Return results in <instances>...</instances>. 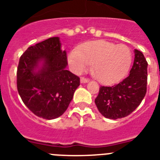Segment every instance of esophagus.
Returning <instances> with one entry per match:
<instances>
[{
    "mask_svg": "<svg viewBox=\"0 0 160 160\" xmlns=\"http://www.w3.org/2000/svg\"><path fill=\"white\" fill-rule=\"evenodd\" d=\"M80 81H81V83H87L89 82V79L88 78H85L82 77L81 78H80Z\"/></svg>",
    "mask_w": 160,
    "mask_h": 160,
    "instance_id": "1",
    "label": "esophagus"
}]
</instances>
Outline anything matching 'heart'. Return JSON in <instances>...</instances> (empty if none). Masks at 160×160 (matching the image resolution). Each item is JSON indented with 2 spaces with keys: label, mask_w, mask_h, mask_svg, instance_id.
Wrapping results in <instances>:
<instances>
[{
  "label": "heart",
  "mask_w": 160,
  "mask_h": 160,
  "mask_svg": "<svg viewBox=\"0 0 160 160\" xmlns=\"http://www.w3.org/2000/svg\"><path fill=\"white\" fill-rule=\"evenodd\" d=\"M68 61L76 73H83L92 65L94 77L101 83L116 82L127 73L132 62V52L126 45H116L107 40L87 42L73 49Z\"/></svg>",
  "instance_id": "b5f03b06"
}]
</instances>
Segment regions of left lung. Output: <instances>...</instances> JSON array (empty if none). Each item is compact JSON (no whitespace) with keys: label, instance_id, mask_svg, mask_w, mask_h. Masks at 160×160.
Masks as SVG:
<instances>
[{"label":"left lung","instance_id":"left-lung-1","mask_svg":"<svg viewBox=\"0 0 160 160\" xmlns=\"http://www.w3.org/2000/svg\"><path fill=\"white\" fill-rule=\"evenodd\" d=\"M147 62L142 52L134 49V61L129 74L112 87H101L95 103L108 119L127 117L138 107L147 92Z\"/></svg>","mask_w":160,"mask_h":160}]
</instances>
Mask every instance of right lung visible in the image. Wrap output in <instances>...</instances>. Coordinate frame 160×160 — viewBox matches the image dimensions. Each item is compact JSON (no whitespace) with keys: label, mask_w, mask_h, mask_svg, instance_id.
<instances>
[{"label":"right lung","mask_w":160,"mask_h":160,"mask_svg":"<svg viewBox=\"0 0 160 160\" xmlns=\"http://www.w3.org/2000/svg\"><path fill=\"white\" fill-rule=\"evenodd\" d=\"M66 51L59 37L31 46L19 60L17 87L20 97L35 115L52 120L69 107L80 78L67 70Z\"/></svg>","instance_id":"add662e5"}]
</instances>
